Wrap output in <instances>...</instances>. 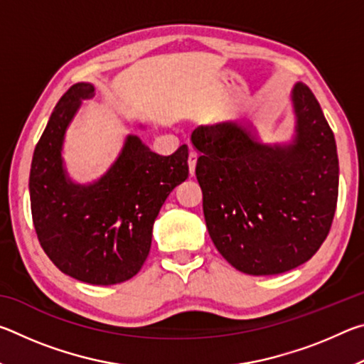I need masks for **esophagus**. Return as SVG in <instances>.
<instances>
[{"label":"esophagus","mask_w":364,"mask_h":364,"mask_svg":"<svg viewBox=\"0 0 364 364\" xmlns=\"http://www.w3.org/2000/svg\"><path fill=\"white\" fill-rule=\"evenodd\" d=\"M196 164H197V152L191 149L189 157H188V165H189V173H191V175H194Z\"/></svg>","instance_id":"obj_1"}]
</instances>
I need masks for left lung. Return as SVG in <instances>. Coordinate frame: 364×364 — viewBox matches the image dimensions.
I'll list each match as a JSON object with an SVG mask.
<instances>
[{
	"instance_id": "8db88e82",
	"label": "left lung",
	"mask_w": 364,
	"mask_h": 364,
	"mask_svg": "<svg viewBox=\"0 0 364 364\" xmlns=\"http://www.w3.org/2000/svg\"><path fill=\"white\" fill-rule=\"evenodd\" d=\"M289 143H263L239 120L200 125L196 176L215 247L245 274H279L305 263L331 230L338 194L334 133L311 90L295 83Z\"/></svg>"
}]
</instances>
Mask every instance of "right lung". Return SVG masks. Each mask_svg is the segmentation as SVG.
Instances as JSON below:
<instances>
[{
  "mask_svg": "<svg viewBox=\"0 0 364 364\" xmlns=\"http://www.w3.org/2000/svg\"><path fill=\"white\" fill-rule=\"evenodd\" d=\"M93 95V85L77 83L54 107L33 152L30 205L49 260L78 281L110 286L143 267L160 208L189 175V152L183 144L171 156H159L128 134L106 173L75 183L64 165V139L82 102Z\"/></svg>",
  "mask_w": 364,
  "mask_h": 364,
  "instance_id": "obj_1",
  "label": "right lung"
}]
</instances>
